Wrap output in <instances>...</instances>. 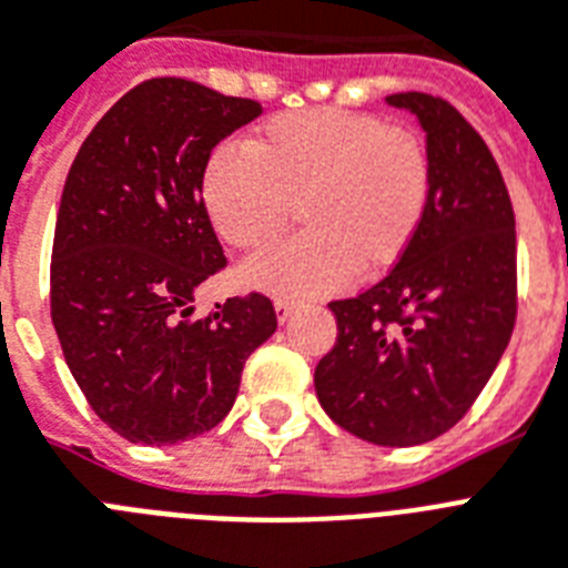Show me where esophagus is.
Listing matches in <instances>:
<instances>
[{"label": "esophagus", "mask_w": 568, "mask_h": 568, "mask_svg": "<svg viewBox=\"0 0 568 568\" xmlns=\"http://www.w3.org/2000/svg\"><path fill=\"white\" fill-rule=\"evenodd\" d=\"M293 313H295V302H287V298H278V302H275V316H278V322H287Z\"/></svg>", "instance_id": "1"}]
</instances>
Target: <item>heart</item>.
Masks as SVG:
<instances>
[{"label": "heart", "instance_id": "heart-1", "mask_svg": "<svg viewBox=\"0 0 568 568\" xmlns=\"http://www.w3.org/2000/svg\"><path fill=\"white\" fill-rule=\"evenodd\" d=\"M214 232L243 252L266 250L298 209L304 234L252 257L243 278L302 298L392 270L418 237L433 200V156L412 126L345 110H302L223 148L200 182Z\"/></svg>", "mask_w": 568, "mask_h": 568}]
</instances>
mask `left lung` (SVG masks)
<instances>
[{"instance_id": "1", "label": "left lung", "mask_w": 568, "mask_h": 568, "mask_svg": "<svg viewBox=\"0 0 568 568\" xmlns=\"http://www.w3.org/2000/svg\"><path fill=\"white\" fill-rule=\"evenodd\" d=\"M418 115L433 156L424 226L392 273L331 302L336 345L316 365L322 409L379 447H415L470 412L517 322V229L503 171L456 106L386 98Z\"/></svg>"}]
</instances>
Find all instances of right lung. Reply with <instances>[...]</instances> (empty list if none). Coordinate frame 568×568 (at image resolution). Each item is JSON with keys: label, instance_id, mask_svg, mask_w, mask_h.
Here are the masks:
<instances>
[{"label": "right lung", "instance_id": "add662e5", "mask_svg": "<svg viewBox=\"0 0 568 568\" xmlns=\"http://www.w3.org/2000/svg\"><path fill=\"white\" fill-rule=\"evenodd\" d=\"M261 115L252 98L150 78L87 135L60 196L51 322L98 418L133 444H180L232 409L243 363L275 334L264 293L191 316L226 270L203 209L211 150Z\"/></svg>", "mask_w": 568, "mask_h": 568}]
</instances>
